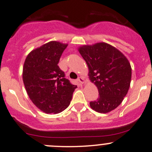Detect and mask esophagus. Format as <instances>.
Instances as JSON below:
<instances>
[{
	"mask_svg": "<svg viewBox=\"0 0 152 152\" xmlns=\"http://www.w3.org/2000/svg\"><path fill=\"white\" fill-rule=\"evenodd\" d=\"M78 81H79L81 84H83L85 83V79H84V77H81H81H79V79H78Z\"/></svg>",
	"mask_w": 152,
	"mask_h": 152,
	"instance_id": "34e87169",
	"label": "esophagus"
}]
</instances>
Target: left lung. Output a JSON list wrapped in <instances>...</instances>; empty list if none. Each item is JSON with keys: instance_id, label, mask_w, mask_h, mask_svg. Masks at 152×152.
Returning a JSON list of instances; mask_svg holds the SVG:
<instances>
[{"instance_id": "8db88e82", "label": "left lung", "mask_w": 152, "mask_h": 152, "mask_svg": "<svg viewBox=\"0 0 152 152\" xmlns=\"http://www.w3.org/2000/svg\"><path fill=\"white\" fill-rule=\"evenodd\" d=\"M78 51L88 67L89 79L100 96L89 103L91 108L106 114L122 103L130 86L132 68L119 49L105 42L83 45Z\"/></svg>"}]
</instances>
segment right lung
I'll return each instance as SVG.
<instances>
[{
	"label": "right lung",
	"instance_id": "obj_1",
	"mask_svg": "<svg viewBox=\"0 0 152 152\" xmlns=\"http://www.w3.org/2000/svg\"><path fill=\"white\" fill-rule=\"evenodd\" d=\"M68 44L52 41L33 49L25 60L22 80L33 104L46 114H58L70 105L77 86L65 78L57 64Z\"/></svg>",
	"mask_w": 152,
	"mask_h": 152
}]
</instances>
